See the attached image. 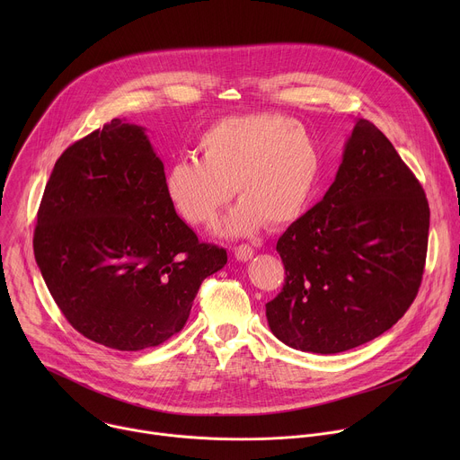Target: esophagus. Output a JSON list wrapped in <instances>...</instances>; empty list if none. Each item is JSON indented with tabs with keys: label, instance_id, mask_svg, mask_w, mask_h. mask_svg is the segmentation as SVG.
Here are the masks:
<instances>
[{
	"label": "esophagus",
	"instance_id": "1",
	"mask_svg": "<svg viewBox=\"0 0 460 460\" xmlns=\"http://www.w3.org/2000/svg\"><path fill=\"white\" fill-rule=\"evenodd\" d=\"M252 254H254V251H252V247L247 245V243H242V245L234 247V256H236V260H240V261L251 260Z\"/></svg>",
	"mask_w": 460,
	"mask_h": 460
}]
</instances>
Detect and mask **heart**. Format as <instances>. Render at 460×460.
I'll return each instance as SVG.
<instances>
[{"instance_id":"1","label":"heart","mask_w":460,"mask_h":460,"mask_svg":"<svg viewBox=\"0 0 460 460\" xmlns=\"http://www.w3.org/2000/svg\"><path fill=\"white\" fill-rule=\"evenodd\" d=\"M196 149L200 160L180 158L164 172L165 200L190 226H209L233 190L240 202L218 224L222 236H245L268 222L289 226L311 206L322 155L289 116H226L204 130Z\"/></svg>"}]
</instances>
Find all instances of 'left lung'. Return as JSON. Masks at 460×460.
I'll return each mask as SVG.
<instances>
[{
	"instance_id": "obj_1",
	"label": "left lung",
	"mask_w": 460,
	"mask_h": 460,
	"mask_svg": "<svg viewBox=\"0 0 460 460\" xmlns=\"http://www.w3.org/2000/svg\"><path fill=\"white\" fill-rule=\"evenodd\" d=\"M428 231L422 185L358 118L335 181L279 238L286 282L266 304L273 335L293 349L333 355L387 332L419 293Z\"/></svg>"
}]
</instances>
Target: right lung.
Segmentation results:
<instances>
[{
    "label": "right lung",
    "mask_w": 460,
    "mask_h": 460,
    "mask_svg": "<svg viewBox=\"0 0 460 460\" xmlns=\"http://www.w3.org/2000/svg\"><path fill=\"white\" fill-rule=\"evenodd\" d=\"M34 256L75 330L118 351L176 335L202 282L227 264L226 249L199 242L165 200L146 128L119 118L54 164Z\"/></svg>",
    "instance_id": "add662e5"
}]
</instances>
